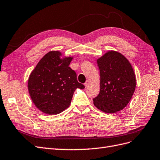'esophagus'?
Masks as SVG:
<instances>
[{
    "instance_id": "1",
    "label": "esophagus",
    "mask_w": 160,
    "mask_h": 160,
    "mask_svg": "<svg viewBox=\"0 0 160 160\" xmlns=\"http://www.w3.org/2000/svg\"><path fill=\"white\" fill-rule=\"evenodd\" d=\"M88 81L87 80V81H86V82L84 83V86H85V87L86 88L88 86Z\"/></svg>"
}]
</instances>
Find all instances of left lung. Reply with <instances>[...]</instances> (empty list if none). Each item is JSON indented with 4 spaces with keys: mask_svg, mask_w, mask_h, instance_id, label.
<instances>
[{
    "mask_svg": "<svg viewBox=\"0 0 160 160\" xmlns=\"http://www.w3.org/2000/svg\"><path fill=\"white\" fill-rule=\"evenodd\" d=\"M100 75V92L93 98L100 111H121L130 101L136 86L135 73L128 60L120 53L109 51L97 60Z\"/></svg>",
    "mask_w": 160,
    "mask_h": 160,
    "instance_id": "1",
    "label": "left lung"
}]
</instances>
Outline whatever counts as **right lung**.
Segmentation results:
<instances>
[{"label":"right lung","mask_w":160,"mask_h":160,"mask_svg":"<svg viewBox=\"0 0 160 160\" xmlns=\"http://www.w3.org/2000/svg\"><path fill=\"white\" fill-rule=\"evenodd\" d=\"M61 52L46 53L31 73L28 90L32 101L41 111L56 115L70 106L76 88L84 86L77 80L76 73L69 67L72 57L60 58Z\"/></svg>","instance_id":"1"}]
</instances>
